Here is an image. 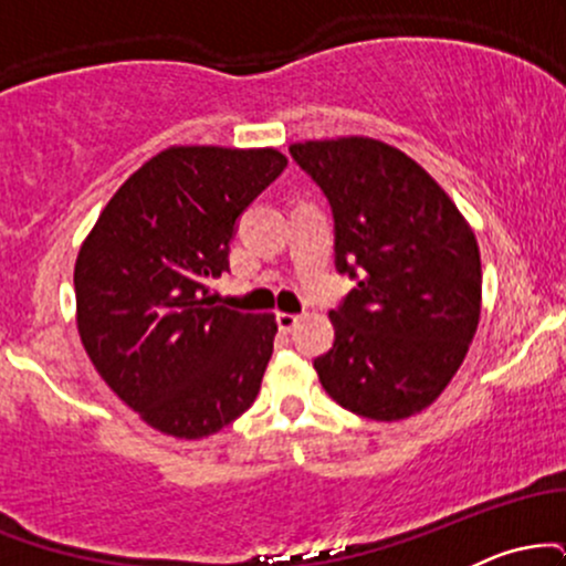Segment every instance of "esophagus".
Masks as SVG:
<instances>
[{
    "label": "esophagus",
    "mask_w": 566,
    "mask_h": 566,
    "mask_svg": "<svg viewBox=\"0 0 566 566\" xmlns=\"http://www.w3.org/2000/svg\"><path fill=\"white\" fill-rule=\"evenodd\" d=\"M297 322H301V316L297 314H287V311H279L276 314V324L282 333H292V329L297 327Z\"/></svg>",
    "instance_id": "esophagus-1"
}]
</instances>
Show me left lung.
Returning <instances> with one entry per match:
<instances>
[{"mask_svg": "<svg viewBox=\"0 0 566 566\" xmlns=\"http://www.w3.org/2000/svg\"><path fill=\"white\" fill-rule=\"evenodd\" d=\"M292 159L333 205L335 258L356 276L329 311L322 388L361 418L396 423L450 386L482 316V258L450 193L405 151L367 135L303 140Z\"/></svg>", "mask_w": 566, "mask_h": 566, "instance_id": "1", "label": "left lung"}]
</instances>
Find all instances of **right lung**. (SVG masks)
Masks as SVG:
<instances>
[{"label": "right lung", "mask_w": 566, "mask_h": 566, "mask_svg": "<svg viewBox=\"0 0 566 566\" xmlns=\"http://www.w3.org/2000/svg\"><path fill=\"white\" fill-rule=\"evenodd\" d=\"M287 167L276 148L170 146L116 188L74 265L76 329L97 375L175 439L226 428L261 391L276 316L216 305L242 210Z\"/></svg>", "instance_id": "add662e5"}]
</instances>
